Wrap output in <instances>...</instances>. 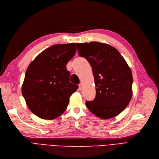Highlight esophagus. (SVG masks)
I'll use <instances>...</instances> for the list:
<instances>
[{
  "mask_svg": "<svg viewBox=\"0 0 159 159\" xmlns=\"http://www.w3.org/2000/svg\"><path fill=\"white\" fill-rule=\"evenodd\" d=\"M79 90H82V89H83V83H80L79 85Z\"/></svg>",
  "mask_w": 159,
  "mask_h": 159,
  "instance_id": "1",
  "label": "esophagus"
}]
</instances>
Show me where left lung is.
<instances>
[{
    "label": "left lung",
    "mask_w": 159,
    "mask_h": 159,
    "mask_svg": "<svg viewBox=\"0 0 159 159\" xmlns=\"http://www.w3.org/2000/svg\"><path fill=\"white\" fill-rule=\"evenodd\" d=\"M80 56L86 58L93 69L95 99L87 101V108L101 119L119 115L132 97L131 69L119 51L98 42L76 43Z\"/></svg>",
    "instance_id": "left-lung-1"
}]
</instances>
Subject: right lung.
<instances>
[{
  "label": "right lung",
  "instance_id": "add662e5",
  "mask_svg": "<svg viewBox=\"0 0 159 159\" xmlns=\"http://www.w3.org/2000/svg\"><path fill=\"white\" fill-rule=\"evenodd\" d=\"M76 51V43L56 44L43 50L28 66L22 95L30 111L53 120L66 110L69 98L79 86L70 82L66 64Z\"/></svg>",
  "mask_w": 159,
  "mask_h": 159
}]
</instances>
